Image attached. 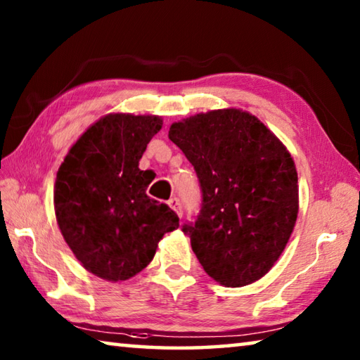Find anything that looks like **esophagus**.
I'll return each instance as SVG.
<instances>
[{
    "label": "esophagus",
    "instance_id": "esophagus-1",
    "mask_svg": "<svg viewBox=\"0 0 360 360\" xmlns=\"http://www.w3.org/2000/svg\"><path fill=\"white\" fill-rule=\"evenodd\" d=\"M168 205H169V208H172V210H174L176 212H178V216H179V217L182 216V206H181L179 198H176V197L169 198V200H168Z\"/></svg>",
    "mask_w": 360,
    "mask_h": 360
}]
</instances>
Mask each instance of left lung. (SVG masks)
Instances as JSON below:
<instances>
[{
  "label": "left lung",
  "instance_id": "8db88e82",
  "mask_svg": "<svg viewBox=\"0 0 360 360\" xmlns=\"http://www.w3.org/2000/svg\"><path fill=\"white\" fill-rule=\"evenodd\" d=\"M197 173L202 208L182 225L203 270L227 288L270 271L298 212L297 169L288 149L249 112L219 109L169 127Z\"/></svg>",
  "mask_w": 360,
  "mask_h": 360
}]
</instances>
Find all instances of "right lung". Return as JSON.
<instances>
[{
	"mask_svg": "<svg viewBox=\"0 0 360 360\" xmlns=\"http://www.w3.org/2000/svg\"><path fill=\"white\" fill-rule=\"evenodd\" d=\"M155 115L109 114L70 149L56 181V216L65 241L85 270L125 281L154 259L162 236L179 227L168 205L146 193L152 176L138 168Z\"/></svg>",
	"mask_w": 360,
	"mask_h": 360,
	"instance_id": "1",
	"label": "right lung"
}]
</instances>
